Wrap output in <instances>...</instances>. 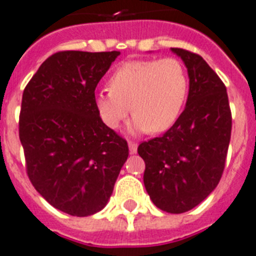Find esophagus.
<instances>
[{"instance_id": "1", "label": "esophagus", "mask_w": 256, "mask_h": 256, "mask_svg": "<svg viewBox=\"0 0 256 256\" xmlns=\"http://www.w3.org/2000/svg\"><path fill=\"white\" fill-rule=\"evenodd\" d=\"M128 148H130V154H136V148H138V143L135 142H128Z\"/></svg>"}]
</instances>
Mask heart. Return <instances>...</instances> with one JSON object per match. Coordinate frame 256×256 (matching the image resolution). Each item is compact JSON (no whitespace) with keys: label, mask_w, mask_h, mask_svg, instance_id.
<instances>
[{"label":"heart","mask_w":256,"mask_h":256,"mask_svg":"<svg viewBox=\"0 0 256 256\" xmlns=\"http://www.w3.org/2000/svg\"><path fill=\"white\" fill-rule=\"evenodd\" d=\"M108 87L109 91L95 98L96 110L108 128H117L132 106L134 130L162 132L181 116L188 94V76L176 57L132 60L114 68Z\"/></svg>","instance_id":"1"}]
</instances>
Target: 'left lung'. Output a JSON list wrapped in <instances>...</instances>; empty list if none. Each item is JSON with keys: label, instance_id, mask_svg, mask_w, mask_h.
<instances>
[{"label": "left lung", "instance_id": "8db88e82", "mask_svg": "<svg viewBox=\"0 0 256 256\" xmlns=\"http://www.w3.org/2000/svg\"><path fill=\"white\" fill-rule=\"evenodd\" d=\"M190 78L186 108L161 136L142 142L146 190L158 208L184 214L204 200L222 176L232 134L226 87L194 52L172 48Z\"/></svg>", "mask_w": 256, "mask_h": 256}]
</instances>
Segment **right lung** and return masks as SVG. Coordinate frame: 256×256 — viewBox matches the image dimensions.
I'll return each mask as SVG.
<instances>
[{
    "instance_id": "obj_1",
    "label": "right lung",
    "mask_w": 256,
    "mask_h": 256,
    "mask_svg": "<svg viewBox=\"0 0 256 256\" xmlns=\"http://www.w3.org/2000/svg\"><path fill=\"white\" fill-rule=\"evenodd\" d=\"M118 54L57 52L23 91L19 139L27 176L49 204L72 216L102 211L128 160L126 139L95 106L96 86Z\"/></svg>"
}]
</instances>
